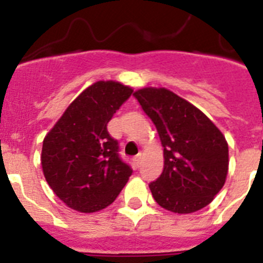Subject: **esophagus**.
<instances>
[{"label":"esophagus","instance_id":"obj_1","mask_svg":"<svg viewBox=\"0 0 263 263\" xmlns=\"http://www.w3.org/2000/svg\"><path fill=\"white\" fill-rule=\"evenodd\" d=\"M142 158H143L142 153H139V154L136 155V158H134V162H136L137 166H139V164H141V160H142Z\"/></svg>","mask_w":263,"mask_h":263}]
</instances>
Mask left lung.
Listing matches in <instances>:
<instances>
[{
    "label": "left lung",
    "instance_id": "1",
    "mask_svg": "<svg viewBox=\"0 0 263 263\" xmlns=\"http://www.w3.org/2000/svg\"><path fill=\"white\" fill-rule=\"evenodd\" d=\"M163 146V173L150 183L153 197L174 213H192L220 192L229 170L224 134L203 111L167 88L134 92Z\"/></svg>",
    "mask_w": 263,
    "mask_h": 263
}]
</instances>
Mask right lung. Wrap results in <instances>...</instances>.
I'll list each match as a JSON object with an SVG mask.
<instances>
[{
  "instance_id": "add662e5",
  "label": "right lung",
  "mask_w": 263,
  "mask_h": 263,
  "mask_svg": "<svg viewBox=\"0 0 263 263\" xmlns=\"http://www.w3.org/2000/svg\"><path fill=\"white\" fill-rule=\"evenodd\" d=\"M133 93L120 81L100 80L64 110L42 146L43 175L53 194L72 210L93 213L110 205L133 170L118 157L108 133L111 116Z\"/></svg>"
}]
</instances>
